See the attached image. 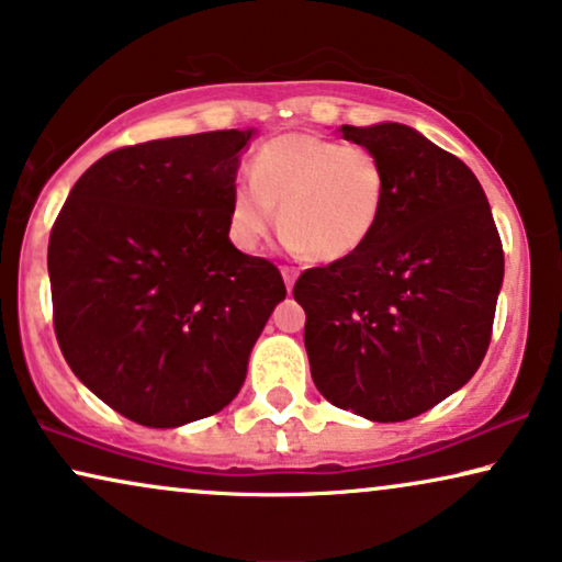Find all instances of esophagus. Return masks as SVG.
Instances as JSON below:
<instances>
[{
  "label": "esophagus",
  "instance_id": "esophagus-1",
  "mask_svg": "<svg viewBox=\"0 0 562 562\" xmlns=\"http://www.w3.org/2000/svg\"><path fill=\"white\" fill-rule=\"evenodd\" d=\"M280 272H282V280H285V288H288V290H293V285H295V277H297V269H295V267H282Z\"/></svg>",
  "mask_w": 562,
  "mask_h": 562
}]
</instances>
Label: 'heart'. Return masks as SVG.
Wrapping results in <instances>:
<instances>
[{
  "instance_id": "heart-1",
  "label": "heart",
  "mask_w": 562,
  "mask_h": 562,
  "mask_svg": "<svg viewBox=\"0 0 562 562\" xmlns=\"http://www.w3.org/2000/svg\"><path fill=\"white\" fill-rule=\"evenodd\" d=\"M385 203V169L368 146L288 133L254 154L249 177L231 192V236L257 251L277 226L313 259H341L375 234Z\"/></svg>"
}]
</instances>
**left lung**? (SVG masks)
I'll return each mask as SVG.
<instances>
[{
  "mask_svg": "<svg viewBox=\"0 0 562 562\" xmlns=\"http://www.w3.org/2000/svg\"><path fill=\"white\" fill-rule=\"evenodd\" d=\"M385 169L375 234L297 277L318 393L370 422H406L481 368L504 249L473 171L401 123L341 125Z\"/></svg>",
  "mask_w": 562,
  "mask_h": 562,
  "instance_id": "left-lung-1",
  "label": "left lung"
}]
</instances>
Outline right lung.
Here are the masks:
<instances>
[{"label": "right lung", "mask_w": 562, "mask_h": 562, "mask_svg": "<svg viewBox=\"0 0 562 562\" xmlns=\"http://www.w3.org/2000/svg\"><path fill=\"white\" fill-rule=\"evenodd\" d=\"M249 138L215 131L115 148L77 179L50 228L58 347L131 422L171 429L226 408L288 295L272 261L228 238Z\"/></svg>", "instance_id": "add662e5"}]
</instances>
